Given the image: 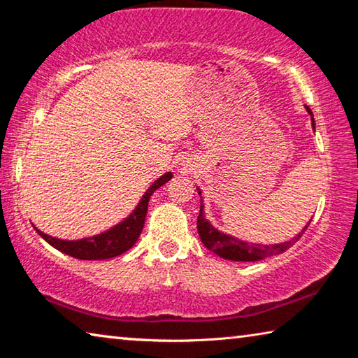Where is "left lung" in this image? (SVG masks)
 Returning <instances> with one entry per match:
<instances>
[{"mask_svg": "<svg viewBox=\"0 0 358 358\" xmlns=\"http://www.w3.org/2000/svg\"><path fill=\"white\" fill-rule=\"evenodd\" d=\"M306 112L311 115L313 129H314V118H313L311 108L306 107ZM197 191H199V196H201L202 194L201 189ZM310 222L306 224L301 232H299L296 237L290 238L289 241H284V243H275V245L248 243V241L224 234L221 230H217L216 227L211 226L210 221L205 220L203 203H201V213L197 216V230H199V237H201L202 243L207 246L210 251L217 254L220 257L227 259V260H235V262H256V260H262L265 257L276 256V254H282L284 251H287L295 241L300 240V237L305 234L308 226H310Z\"/></svg>", "mask_w": 358, "mask_h": 358, "instance_id": "1", "label": "left lung"}]
</instances>
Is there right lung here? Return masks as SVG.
I'll return each instance as SVG.
<instances>
[{
  "label": "right lung",
  "instance_id": "1",
  "mask_svg": "<svg viewBox=\"0 0 358 358\" xmlns=\"http://www.w3.org/2000/svg\"><path fill=\"white\" fill-rule=\"evenodd\" d=\"M172 177V172H167L162 175V177L157 178L155 183L148 187L147 192L143 194L141 202H138L134 211H132L126 220L118 222L117 226L106 230V232L93 235V237L82 240H62L50 237V235L41 232V230L36 227L34 229L38 230V234L48 245H52L53 248H57L58 251L68 254L71 257L80 260H104L121 256L123 252L131 250V248L136 245L138 237H141L145 217H147L151 194H153L157 187L166 185Z\"/></svg>",
  "mask_w": 358,
  "mask_h": 358
}]
</instances>
